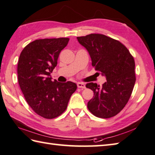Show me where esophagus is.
Returning a JSON list of instances; mask_svg holds the SVG:
<instances>
[{
  "label": "esophagus",
  "instance_id": "obj_1",
  "mask_svg": "<svg viewBox=\"0 0 155 155\" xmlns=\"http://www.w3.org/2000/svg\"><path fill=\"white\" fill-rule=\"evenodd\" d=\"M77 85H78V87H80V88H85L86 87L85 84H84V83H81V82H78L77 84Z\"/></svg>",
  "mask_w": 155,
  "mask_h": 155
}]
</instances>
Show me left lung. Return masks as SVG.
I'll list each match as a JSON object with an SVG mask.
<instances>
[{
	"instance_id": "obj_1",
	"label": "left lung",
	"mask_w": 155,
	"mask_h": 155,
	"mask_svg": "<svg viewBox=\"0 0 155 155\" xmlns=\"http://www.w3.org/2000/svg\"><path fill=\"white\" fill-rule=\"evenodd\" d=\"M77 39L88 52L95 70L107 80L102 87L92 82L86 84L94 93L87 108L98 117H112L124 109L132 94L136 82L134 57L123 44L103 34Z\"/></svg>"
}]
</instances>
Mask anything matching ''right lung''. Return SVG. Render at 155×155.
Wrapping results in <instances>:
<instances>
[{"instance_id":"add662e5","label":"right lung","mask_w":155,"mask_h":155,"mask_svg":"<svg viewBox=\"0 0 155 155\" xmlns=\"http://www.w3.org/2000/svg\"><path fill=\"white\" fill-rule=\"evenodd\" d=\"M69 40L68 38L36 40L20 54L17 65L20 88L28 104L44 118L53 119L61 115L77 89L76 84L52 81L51 77L60 52Z\"/></svg>"}]
</instances>
